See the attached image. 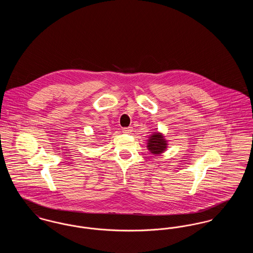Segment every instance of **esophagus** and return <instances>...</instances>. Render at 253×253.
<instances>
[{
    "label": "esophagus",
    "mask_w": 253,
    "mask_h": 253,
    "mask_svg": "<svg viewBox=\"0 0 253 253\" xmlns=\"http://www.w3.org/2000/svg\"><path fill=\"white\" fill-rule=\"evenodd\" d=\"M122 131H123V132H125V133H131V132H132V127L123 128V129H122Z\"/></svg>",
    "instance_id": "34e87169"
}]
</instances>
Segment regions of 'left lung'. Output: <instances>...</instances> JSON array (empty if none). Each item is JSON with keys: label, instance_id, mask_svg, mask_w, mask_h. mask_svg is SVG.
<instances>
[{"label": "left lung", "instance_id": "8db88e82", "mask_svg": "<svg viewBox=\"0 0 253 253\" xmlns=\"http://www.w3.org/2000/svg\"><path fill=\"white\" fill-rule=\"evenodd\" d=\"M169 141L165 138V135L161 132H153L147 139V149L154 156H161L166 152L168 148Z\"/></svg>", "mask_w": 253, "mask_h": 253}]
</instances>
